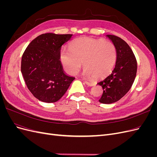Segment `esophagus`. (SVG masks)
I'll list each match as a JSON object with an SVG mask.
<instances>
[{"label": "esophagus", "mask_w": 157, "mask_h": 157, "mask_svg": "<svg viewBox=\"0 0 157 157\" xmlns=\"http://www.w3.org/2000/svg\"><path fill=\"white\" fill-rule=\"evenodd\" d=\"M85 83H86L88 86H93L94 85V83L92 82H88V81H85Z\"/></svg>", "instance_id": "esophagus-1"}]
</instances>
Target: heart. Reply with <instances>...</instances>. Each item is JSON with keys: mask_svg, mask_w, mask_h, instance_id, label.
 Returning a JSON list of instances; mask_svg holds the SVG:
<instances>
[{"mask_svg": "<svg viewBox=\"0 0 157 157\" xmlns=\"http://www.w3.org/2000/svg\"><path fill=\"white\" fill-rule=\"evenodd\" d=\"M59 58L68 73H77L82 63L84 77L98 79L111 72L116 62L117 51L111 42L82 37L71 42L69 50H61Z\"/></svg>", "mask_w": 157, "mask_h": 157, "instance_id": "1", "label": "heart"}]
</instances>
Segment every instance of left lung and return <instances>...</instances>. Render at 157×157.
<instances>
[{
	"mask_svg": "<svg viewBox=\"0 0 157 157\" xmlns=\"http://www.w3.org/2000/svg\"><path fill=\"white\" fill-rule=\"evenodd\" d=\"M115 46L117 59L111 74L98 84L103 92L99 101L104 104L115 103L125 96L131 88L137 73V61L132 49L120 37L106 35Z\"/></svg>",
	"mask_w": 157,
	"mask_h": 157,
	"instance_id": "1",
	"label": "left lung"
}]
</instances>
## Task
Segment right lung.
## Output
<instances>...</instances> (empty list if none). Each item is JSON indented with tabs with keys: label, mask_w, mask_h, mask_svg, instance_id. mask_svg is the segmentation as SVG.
Instances as JSON below:
<instances>
[{
	"label": "right lung",
	"mask_w": 157,
	"mask_h": 157,
	"mask_svg": "<svg viewBox=\"0 0 157 157\" xmlns=\"http://www.w3.org/2000/svg\"><path fill=\"white\" fill-rule=\"evenodd\" d=\"M73 35L45 33L28 45L21 58V71L28 89L39 100L54 103L62 97L75 77L63 71L61 46Z\"/></svg>",
	"instance_id": "add662e5"
}]
</instances>
